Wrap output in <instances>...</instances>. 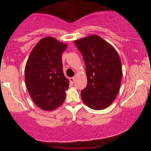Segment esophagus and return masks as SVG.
Here are the masks:
<instances>
[{
	"label": "esophagus",
	"instance_id": "1",
	"mask_svg": "<svg viewBox=\"0 0 151 151\" xmlns=\"http://www.w3.org/2000/svg\"><path fill=\"white\" fill-rule=\"evenodd\" d=\"M69 81H70V82H71V83L73 84V82H74V81H75V77L70 78H69Z\"/></svg>",
	"mask_w": 151,
	"mask_h": 151
}]
</instances>
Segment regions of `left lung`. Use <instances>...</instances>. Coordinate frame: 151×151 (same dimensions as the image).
<instances>
[{
	"label": "left lung",
	"instance_id": "8db88e82",
	"mask_svg": "<svg viewBox=\"0 0 151 151\" xmlns=\"http://www.w3.org/2000/svg\"><path fill=\"white\" fill-rule=\"evenodd\" d=\"M74 43L86 67L87 85L81 91L82 100L90 109H106L115 100L120 88V58L114 47L98 35L74 40Z\"/></svg>",
	"mask_w": 151,
	"mask_h": 151
}]
</instances>
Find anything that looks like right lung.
<instances>
[{
	"label": "right lung",
	"instance_id": "right-lung-1",
	"mask_svg": "<svg viewBox=\"0 0 151 151\" xmlns=\"http://www.w3.org/2000/svg\"><path fill=\"white\" fill-rule=\"evenodd\" d=\"M66 43L51 36L39 41L27 61L24 80L34 102L44 111H53L66 98L69 82L63 73L62 54Z\"/></svg>",
	"mask_w": 151,
	"mask_h": 151
}]
</instances>
